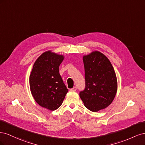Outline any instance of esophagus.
<instances>
[{
    "label": "esophagus",
    "mask_w": 145,
    "mask_h": 145,
    "mask_svg": "<svg viewBox=\"0 0 145 145\" xmlns=\"http://www.w3.org/2000/svg\"><path fill=\"white\" fill-rule=\"evenodd\" d=\"M70 90H71V91H76L77 90V87L76 86H74L72 88H71Z\"/></svg>",
    "instance_id": "obj_1"
}]
</instances>
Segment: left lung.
<instances>
[{"label": "left lung", "mask_w": 145, "mask_h": 145, "mask_svg": "<svg viewBox=\"0 0 145 145\" xmlns=\"http://www.w3.org/2000/svg\"><path fill=\"white\" fill-rule=\"evenodd\" d=\"M85 88L80 97L86 108L97 112L110 105L117 90V80L110 61L101 52L83 56Z\"/></svg>", "instance_id": "left-lung-1"}]
</instances>
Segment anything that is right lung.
Returning a JSON list of instances; mask_svg holds the SVG:
<instances>
[{
  "label": "right lung",
  "instance_id": "1",
  "mask_svg": "<svg viewBox=\"0 0 145 145\" xmlns=\"http://www.w3.org/2000/svg\"><path fill=\"white\" fill-rule=\"evenodd\" d=\"M64 57L50 51L43 52L35 62L29 76V86L36 102L42 107L54 111L62 104L68 89L59 68Z\"/></svg>",
  "mask_w": 145,
  "mask_h": 145
}]
</instances>
